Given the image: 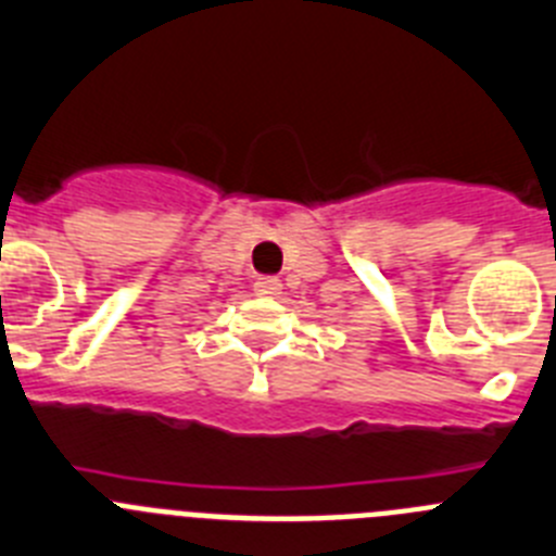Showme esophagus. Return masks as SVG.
<instances>
[{
    "label": "esophagus",
    "mask_w": 556,
    "mask_h": 556,
    "mask_svg": "<svg viewBox=\"0 0 556 556\" xmlns=\"http://www.w3.org/2000/svg\"><path fill=\"white\" fill-rule=\"evenodd\" d=\"M279 290H282V282L277 277H257V282H254V293H260V296H277Z\"/></svg>",
    "instance_id": "34e87169"
}]
</instances>
